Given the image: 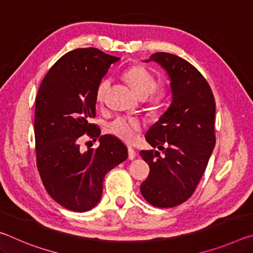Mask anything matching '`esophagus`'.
<instances>
[{"label":"esophagus","mask_w":253,"mask_h":253,"mask_svg":"<svg viewBox=\"0 0 253 253\" xmlns=\"http://www.w3.org/2000/svg\"><path fill=\"white\" fill-rule=\"evenodd\" d=\"M135 157H136V151L135 149H132L131 147H129L128 148V158H129L130 161H132L135 160Z\"/></svg>","instance_id":"1"}]
</instances>
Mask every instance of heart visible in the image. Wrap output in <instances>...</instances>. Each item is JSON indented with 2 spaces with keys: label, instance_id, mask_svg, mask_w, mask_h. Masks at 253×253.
<instances>
[{
  "label": "heart",
  "instance_id": "heart-1",
  "mask_svg": "<svg viewBox=\"0 0 253 253\" xmlns=\"http://www.w3.org/2000/svg\"><path fill=\"white\" fill-rule=\"evenodd\" d=\"M124 77L127 80V83L130 84L137 95L140 98L148 97L153 93L152 102L154 105H161L165 101L168 97V90L164 88L155 89L156 88V79L151 72L145 69L144 67L135 66L127 69L124 74ZM110 79L105 78L102 79L97 87L96 91V99L98 102H104L106 99L107 92L110 88ZM142 129V123L138 119L130 118V117H118L111 122L107 126L111 135L116 136L117 138L124 140L125 143L131 144L135 143L137 138L139 137V132Z\"/></svg>",
  "mask_w": 253,
  "mask_h": 253
}]
</instances>
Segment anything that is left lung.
Returning <instances> with one entry per match:
<instances>
[{
  "instance_id": "left-lung-1",
  "label": "left lung",
  "mask_w": 253,
  "mask_h": 253,
  "mask_svg": "<svg viewBox=\"0 0 253 253\" xmlns=\"http://www.w3.org/2000/svg\"><path fill=\"white\" fill-rule=\"evenodd\" d=\"M144 61L166 71L172 101L146 132L147 143L164 156L153 149L140 151L151 169L140 192L154 207L173 208L191 198L207 169L215 146V101L208 81L186 60L156 52Z\"/></svg>"
}]
</instances>
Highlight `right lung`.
Masks as SVG:
<instances>
[{
    "mask_svg": "<svg viewBox=\"0 0 253 253\" xmlns=\"http://www.w3.org/2000/svg\"><path fill=\"white\" fill-rule=\"evenodd\" d=\"M121 58L96 48L76 49L51 67L36 98L34 135L37 164L46 192L70 211L85 212L101 200L106 174L127 160L117 137L101 135L90 123L96 116V91L109 67ZM85 132L100 146L83 152Z\"/></svg>",
    "mask_w": 253,
    "mask_h": 253,
    "instance_id": "add662e5",
    "label": "right lung"
}]
</instances>
